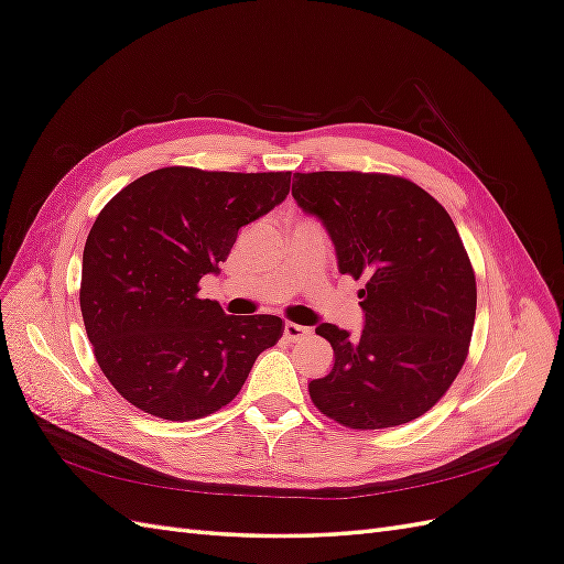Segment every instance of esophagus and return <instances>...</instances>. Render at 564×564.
<instances>
[{
    "mask_svg": "<svg viewBox=\"0 0 564 564\" xmlns=\"http://www.w3.org/2000/svg\"><path fill=\"white\" fill-rule=\"evenodd\" d=\"M311 334L308 327H303V324H296V322H286L284 324V338L286 340H301Z\"/></svg>",
    "mask_w": 564,
    "mask_h": 564,
    "instance_id": "obj_1",
    "label": "esophagus"
}]
</instances>
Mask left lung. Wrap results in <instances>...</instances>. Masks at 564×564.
Here are the masks:
<instances>
[{"label":"left lung","mask_w":564,"mask_h":564,"mask_svg":"<svg viewBox=\"0 0 564 564\" xmlns=\"http://www.w3.org/2000/svg\"><path fill=\"white\" fill-rule=\"evenodd\" d=\"M292 195L327 228L338 270L365 280L360 336L324 322L334 369L308 383L322 414L355 431L423 416L468 357L475 272L452 216L402 176L294 174Z\"/></svg>","instance_id":"8db88e82"}]
</instances>
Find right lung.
Here are the masks:
<instances>
[{"label": "right lung", "mask_w": 564, "mask_h": 564, "mask_svg": "<svg viewBox=\"0 0 564 564\" xmlns=\"http://www.w3.org/2000/svg\"><path fill=\"white\" fill-rule=\"evenodd\" d=\"M292 172L237 174L164 166L129 183L98 214L82 256L79 308L96 362L145 414L193 421L242 390L275 315H226L199 299L242 226L289 195Z\"/></svg>", "instance_id": "add662e5"}]
</instances>
